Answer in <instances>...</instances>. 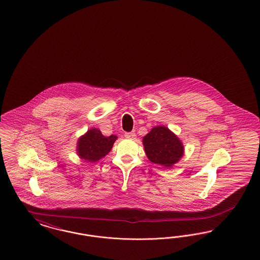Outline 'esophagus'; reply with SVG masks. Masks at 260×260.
<instances>
[{
  "instance_id": "1",
  "label": "esophagus",
  "mask_w": 260,
  "mask_h": 260,
  "mask_svg": "<svg viewBox=\"0 0 260 260\" xmlns=\"http://www.w3.org/2000/svg\"><path fill=\"white\" fill-rule=\"evenodd\" d=\"M135 133H125V138H128V139H135Z\"/></svg>"
}]
</instances>
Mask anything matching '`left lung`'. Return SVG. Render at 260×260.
<instances>
[{"label": "left lung", "instance_id": "8db88e82", "mask_svg": "<svg viewBox=\"0 0 260 260\" xmlns=\"http://www.w3.org/2000/svg\"><path fill=\"white\" fill-rule=\"evenodd\" d=\"M143 145L148 158L156 165L171 167L183 156L184 147L176 135L166 126H156L144 136Z\"/></svg>", "mask_w": 260, "mask_h": 260}]
</instances>
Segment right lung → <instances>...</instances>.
<instances>
[{
  "mask_svg": "<svg viewBox=\"0 0 260 260\" xmlns=\"http://www.w3.org/2000/svg\"><path fill=\"white\" fill-rule=\"evenodd\" d=\"M117 136L105 137L100 129L92 128L78 140V155L86 161L94 162L107 155L112 149Z\"/></svg>",
  "mask_w": 260,
  "mask_h": 260,
  "instance_id": "right-lung-1",
  "label": "right lung"
}]
</instances>
